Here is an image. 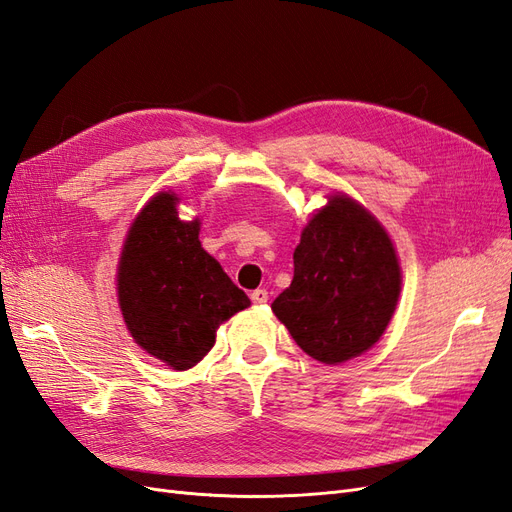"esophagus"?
Wrapping results in <instances>:
<instances>
[{"instance_id": "esophagus-1", "label": "esophagus", "mask_w": 512, "mask_h": 512, "mask_svg": "<svg viewBox=\"0 0 512 512\" xmlns=\"http://www.w3.org/2000/svg\"><path fill=\"white\" fill-rule=\"evenodd\" d=\"M250 297H252V301H254L256 305H262V303L269 301V292H267L265 288H258V290H254V292L250 294Z\"/></svg>"}]
</instances>
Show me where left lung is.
Returning <instances> with one entry per match:
<instances>
[{
	"instance_id": "left-lung-1",
	"label": "left lung",
	"mask_w": 512,
	"mask_h": 512,
	"mask_svg": "<svg viewBox=\"0 0 512 512\" xmlns=\"http://www.w3.org/2000/svg\"><path fill=\"white\" fill-rule=\"evenodd\" d=\"M292 260V284L271 309L297 346L327 365L374 346L401 290L384 228L359 203L337 194L309 220Z\"/></svg>"
}]
</instances>
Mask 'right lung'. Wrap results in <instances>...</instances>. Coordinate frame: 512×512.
<instances>
[{"instance_id": "right-lung-1", "label": "right lung", "mask_w": 512, "mask_h": 512, "mask_svg": "<svg viewBox=\"0 0 512 512\" xmlns=\"http://www.w3.org/2000/svg\"><path fill=\"white\" fill-rule=\"evenodd\" d=\"M177 196H153L134 220L117 275L119 305L134 342L173 369L194 367L215 329L250 305L198 241L200 222H181Z\"/></svg>"}]
</instances>
